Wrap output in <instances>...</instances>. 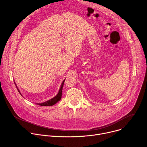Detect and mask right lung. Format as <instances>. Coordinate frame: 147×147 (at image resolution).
Masks as SVG:
<instances>
[{"label":"right lung","instance_id":"1","mask_svg":"<svg viewBox=\"0 0 147 147\" xmlns=\"http://www.w3.org/2000/svg\"><path fill=\"white\" fill-rule=\"evenodd\" d=\"M64 81H65V79L64 80V81L63 82L62 84H61V87L60 89V90L59 92H58V93L57 94V96L55 97H54V98L50 99V100H48L45 102H43V103H36V104L38 105H39L40 106H51V105H54L55 103H57V102L59 101L61 98V96H62V91H63V86H64ZM16 84V83H15ZM16 87H17V85L16 84ZM17 90L19 92V93L21 94V93L20 92L18 89L17 88ZM22 96V95H21Z\"/></svg>","mask_w":147,"mask_h":147}]
</instances>
